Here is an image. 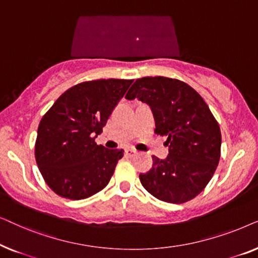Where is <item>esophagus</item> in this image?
Here are the masks:
<instances>
[{
    "label": "esophagus",
    "instance_id": "obj_1",
    "mask_svg": "<svg viewBox=\"0 0 258 258\" xmlns=\"http://www.w3.org/2000/svg\"><path fill=\"white\" fill-rule=\"evenodd\" d=\"M136 153H137V151L135 149H133V148H126V149H125V155H126V156H129V157L134 156V155H135Z\"/></svg>",
    "mask_w": 258,
    "mask_h": 258
}]
</instances>
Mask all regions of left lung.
Returning a JSON list of instances; mask_svg holds the SVG:
<instances>
[{"label":"left lung","instance_id":"1","mask_svg":"<svg viewBox=\"0 0 258 258\" xmlns=\"http://www.w3.org/2000/svg\"><path fill=\"white\" fill-rule=\"evenodd\" d=\"M125 98L149 105L155 133L168 136V156H153L150 170L140 174L144 189L168 203L192 200L206 188L220 161L221 130L209 107L188 84L163 76L136 80Z\"/></svg>","mask_w":258,"mask_h":258}]
</instances>
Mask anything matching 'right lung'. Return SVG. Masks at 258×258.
Listing matches in <instances>:
<instances>
[{
  "label": "right lung",
  "mask_w": 258,
  "mask_h": 258,
  "mask_svg": "<svg viewBox=\"0 0 258 258\" xmlns=\"http://www.w3.org/2000/svg\"><path fill=\"white\" fill-rule=\"evenodd\" d=\"M132 83L109 79L76 84L42 117L35 157L45 183L57 195L88 199L110 181L123 150L97 146L95 139Z\"/></svg>",
  "instance_id": "add662e5"
}]
</instances>
